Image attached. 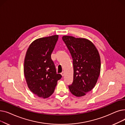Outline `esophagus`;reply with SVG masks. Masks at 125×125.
<instances>
[{"mask_svg":"<svg viewBox=\"0 0 125 125\" xmlns=\"http://www.w3.org/2000/svg\"><path fill=\"white\" fill-rule=\"evenodd\" d=\"M61 74L62 75V76H64V72H62V73H61Z\"/></svg>","mask_w":125,"mask_h":125,"instance_id":"1","label":"esophagus"}]
</instances>
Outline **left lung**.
<instances>
[{"label":"left lung","mask_w":125,"mask_h":125,"mask_svg":"<svg viewBox=\"0 0 125 125\" xmlns=\"http://www.w3.org/2000/svg\"><path fill=\"white\" fill-rule=\"evenodd\" d=\"M62 39L73 60V81L68 86L69 90L76 97L84 96L94 88L100 75L99 52L87 39L63 36Z\"/></svg>","instance_id":"8db88e82"}]
</instances>
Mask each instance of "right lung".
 I'll list each match as a JSON object with an SVG mask.
<instances>
[{
    "mask_svg": "<svg viewBox=\"0 0 125 125\" xmlns=\"http://www.w3.org/2000/svg\"><path fill=\"white\" fill-rule=\"evenodd\" d=\"M58 35L38 38L26 52L24 65L25 79L30 90L39 97L47 98L54 93L62 75L57 74L51 59Z\"/></svg>",
    "mask_w": 125,
    "mask_h": 125,
    "instance_id": "1",
    "label": "right lung"
}]
</instances>
